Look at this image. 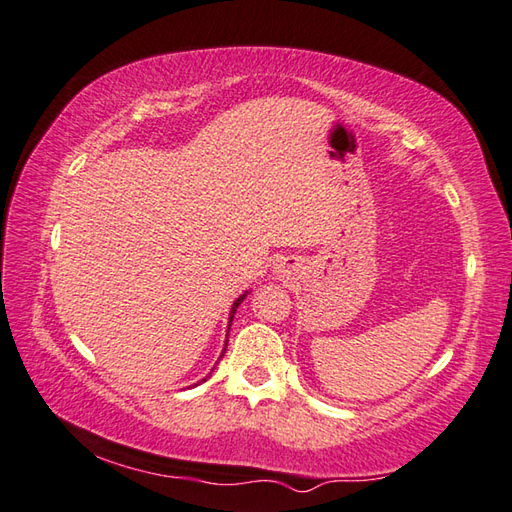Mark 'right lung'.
I'll use <instances>...</instances> for the list:
<instances>
[{
  "label": "right lung",
  "mask_w": 512,
  "mask_h": 512,
  "mask_svg": "<svg viewBox=\"0 0 512 512\" xmlns=\"http://www.w3.org/2000/svg\"><path fill=\"white\" fill-rule=\"evenodd\" d=\"M248 295V292H244V295L242 297H239L235 303H233V308H231V321H233V314H235V310H237V306H239V303H242L244 301V297ZM231 321H228V325H231ZM224 352H226V347H224ZM224 352H222V356H224ZM206 380V378H204ZM204 380H202V383H204Z\"/></svg>",
  "instance_id": "obj_1"
}]
</instances>
